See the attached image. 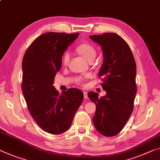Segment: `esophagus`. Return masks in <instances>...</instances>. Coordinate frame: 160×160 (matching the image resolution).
Wrapping results in <instances>:
<instances>
[{
  "label": "esophagus",
  "mask_w": 160,
  "mask_h": 160,
  "mask_svg": "<svg viewBox=\"0 0 160 160\" xmlns=\"http://www.w3.org/2000/svg\"><path fill=\"white\" fill-rule=\"evenodd\" d=\"M83 94H84V98L87 99L88 98V92L84 91V92H83Z\"/></svg>",
  "instance_id": "34e87169"
}]
</instances>
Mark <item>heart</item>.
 Listing matches in <instances>:
<instances>
[{
    "mask_svg": "<svg viewBox=\"0 0 160 160\" xmlns=\"http://www.w3.org/2000/svg\"><path fill=\"white\" fill-rule=\"evenodd\" d=\"M77 51L82 56L85 58L87 60H90L91 58H93L96 55V50L92 45L88 43H82L78 45L77 47ZM70 60V55L68 52H65L62 58V65H68ZM78 82L80 83L82 82V78H78Z\"/></svg>",
    "mask_w": 160,
    "mask_h": 160,
    "instance_id": "heart-1",
    "label": "heart"
}]
</instances>
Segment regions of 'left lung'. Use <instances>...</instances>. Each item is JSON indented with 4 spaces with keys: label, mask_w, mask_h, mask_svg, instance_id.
I'll return each instance as SVG.
<instances>
[{
    "label": "left lung",
    "mask_w": 160,
    "mask_h": 160,
    "mask_svg": "<svg viewBox=\"0 0 160 160\" xmlns=\"http://www.w3.org/2000/svg\"><path fill=\"white\" fill-rule=\"evenodd\" d=\"M90 38L102 48L103 62L98 74L106 92L101 98L92 91L88 94L96 105L93 124L102 135L112 137L122 130L132 112L137 93L135 61L128 43L115 32Z\"/></svg>",
    "instance_id": "obj_1"
}]
</instances>
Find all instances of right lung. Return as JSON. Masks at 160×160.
I'll list each match as a JSON object with an SVG mask.
<instances>
[{"label": "right lung", "mask_w": 160, "mask_h": 160, "mask_svg": "<svg viewBox=\"0 0 160 160\" xmlns=\"http://www.w3.org/2000/svg\"><path fill=\"white\" fill-rule=\"evenodd\" d=\"M79 33L50 32L38 37L22 62V91L30 115L42 130L52 135L67 131L83 100V93L70 88L61 94L53 86L62 56Z\"/></svg>", "instance_id": "right-lung-1"}]
</instances>
